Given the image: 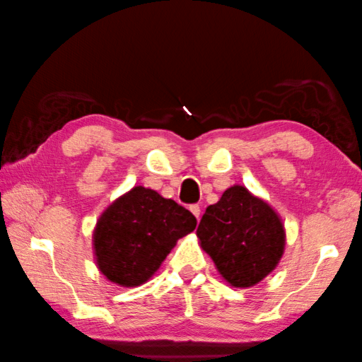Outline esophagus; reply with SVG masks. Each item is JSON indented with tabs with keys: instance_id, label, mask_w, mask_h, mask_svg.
Masks as SVG:
<instances>
[{
	"instance_id": "1",
	"label": "esophagus",
	"mask_w": 362,
	"mask_h": 362,
	"mask_svg": "<svg viewBox=\"0 0 362 362\" xmlns=\"http://www.w3.org/2000/svg\"><path fill=\"white\" fill-rule=\"evenodd\" d=\"M189 210H192V214L196 216V218H201V207L198 206V204H192V206H189Z\"/></svg>"
}]
</instances>
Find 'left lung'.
Listing matches in <instances>:
<instances>
[{
    "instance_id": "8db88e82",
    "label": "left lung",
    "mask_w": 362,
    "mask_h": 362,
    "mask_svg": "<svg viewBox=\"0 0 362 362\" xmlns=\"http://www.w3.org/2000/svg\"><path fill=\"white\" fill-rule=\"evenodd\" d=\"M196 234L221 277L235 288L261 281L285 250V228L277 212L240 185L228 188L206 209Z\"/></svg>"
}]
</instances>
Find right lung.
I'll return each mask as SVG.
<instances>
[{
	"mask_svg": "<svg viewBox=\"0 0 362 362\" xmlns=\"http://www.w3.org/2000/svg\"><path fill=\"white\" fill-rule=\"evenodd\" d=\"M196 216L155 189L134 187L104 210L93 233L96 264L120 286H139L158 271Z\"/></svg>",
	"mask_w": 362,
	"mask_h": 362,
	"instance_id": "right-lung-1",
	"label": "right lung"
}]
</instances>
